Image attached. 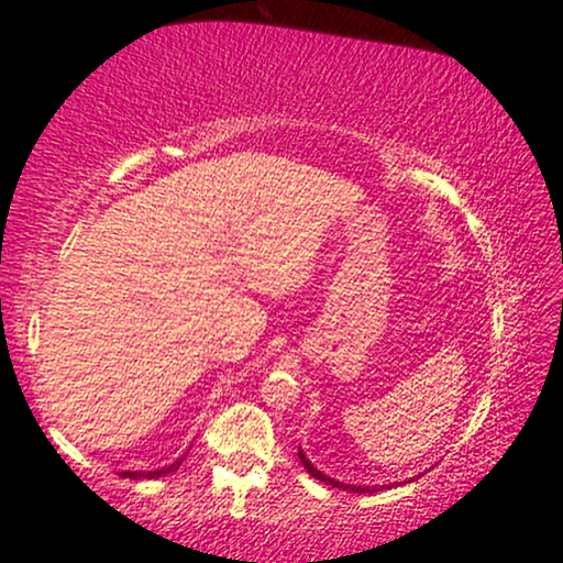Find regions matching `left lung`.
I'll return each instance as SVG.
<instances>
[{
  "mask_svg": "<svg viewBox=\"0 0 563 563\" xmlns=\"http://www.w3.org/2000/svg\"><path fill=\"white\" fill-rule=\"evenodd\" d=\"M299 457H301V466L309 471V474L314 476V479H320V482H325V484H331V487H339V489H349V493H378L376 487H365V484H344V482H339V479H333V476H328V474H322V471L314 466L312 461H309L307 455H303V450L299 448Z\"/></svg>",
  "mask_w": 563,
  "mask_h": 563,
  "instance_id": "8db88e82",
  "label": "left lung"
}]
</instances>
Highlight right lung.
I'll use <instances>...</instances> for the list:
<instances>
[{
  "label": "right lung",
  "instance_id": "right-lung-1",
  "mask_svg": "<svg viewBox=\"0 0 563 563\" xmlns=\"http://www.w3.org/2000/svg\"><path fill=\"white\" fill-rule=\"evenodd\" d=\"M183 461H185V457H177V461H174L172 466H166V468H156V471H124V474H121V476H129V479H156V476H164V474H169V471L183 466Z\"/></svg>",
  "mask_w": 563,
  "mask_h": 563
}]
</instances>
